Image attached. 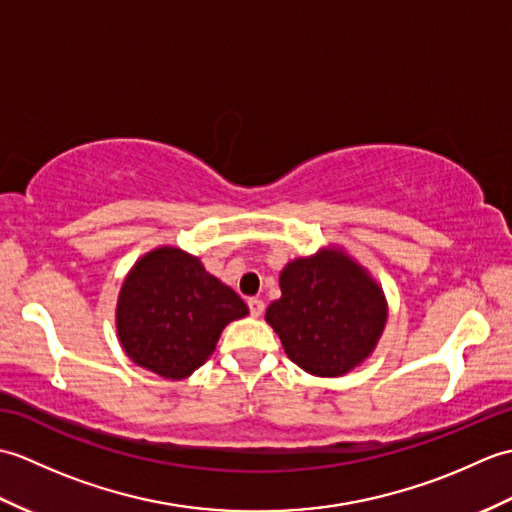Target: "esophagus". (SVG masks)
<instances>
[{
  "label": "esophagus",
  "instance_id": "1",
  "mask_svg": "<svg viewBox=\"0 0 512 512\" xmlns=\"http://www.w3.org/2000/svg\"><path fill=\"white\" fill-rule=\"evenodd\" d=\"M248 310H250V314H253V317H262V314H264V301L257 299V297H250L248 299Z\"/></svg>",
  "mask_w": 512,
  "mask_h": 512
}]
</instances>
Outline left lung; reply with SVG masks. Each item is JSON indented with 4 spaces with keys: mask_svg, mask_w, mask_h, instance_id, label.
Here are the masks:
<instances>
[{
    "mask_svg": "<svg viewBox=\"0 0 512 512\" xmlns=\"http://www.w3.org/2000/svg\"><path fill=\"white\" fill-rule=\"evenodd\" d=\"M281 299L266 310L292 363L314 376H343L374 352L387 321L385 295L339 250L290 262Z\"/></svg>",
    "mask_w": 512,
    "mask_h": 512,
    "instance_id": "obj_1",
    "label": "left lung"
}]
</instances>
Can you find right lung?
<instances>
[{
	"mask_svg": "<svg viewBox=\"0 0 512 512\" xmlns=\"http://www.w3.org/2000/svg\"><path fill=\"white\" fill-rule=\"evenodd\" d=\"M246 314L242 297L206 273L198 257L162 246L127 275L116 328L136 365L178 380L209 361L222 330Z\"/></svg>",
	"mask_w": 512,
	"mask_h": 512,
	"instance_id": "obj_1",
	"label": "right lung"
}]
</instances>
